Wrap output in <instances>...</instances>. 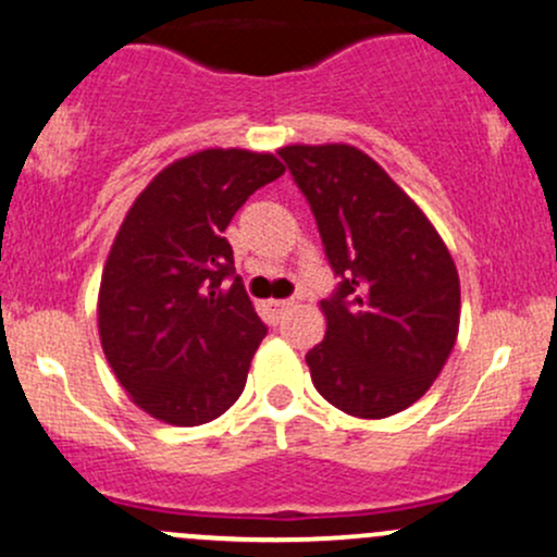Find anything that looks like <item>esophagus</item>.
Instances as JSON below:
<instances>
[{
    "mask_svg": "<svg viewBox=\"0 0 557 557\" xmlns=\"http://www.w3.org/2000/svg\"><path fill=\"white\" fill-rule=\"evenodd\" d=\"M294 307V301H290V298H272V301H267V309H269V314H272V318H283L285 312H288V309Z\"/></svg>",
    "mask_w": 557,
    "mask_h": 557,
    "instance_id": "1",
    "label": "esophagus"
}]
</instances>
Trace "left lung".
<instances>
[{
    "label": "left lung",
    "mask_w": 557,
    "mask_h": 557,
    "mask_svg": "<svg viewBox=\"0 0 557 557\" xmlns=\"http://www.w3.org/2000/svg\"><path fill=\"white\" fill-rule=\"evenodd\" d=\"M318 219L342 285L320 301L312 384L338 411L386 419L419 400L459 336V272L446 243L376 160L349 144L277 151Z\"/></svg>",
    "instance_id": "obj_1"
}]
</instances>
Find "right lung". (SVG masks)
Instances as JSON below:
<instances>
[{
  "mask_svg": "<svg viewBox=\"0 0 557 557\" xmlns=\"http://www.w3.org/2000/svg\"><path fill=\"white\" fill-rule=\"evenodd\" d=\"M285 165L269 151L202 149L171 162L127 210L98 290L116 382L175 426L219 419L243 395L267 327L234 272L224 230Z\"/></svg>",
  "mask_w": 557,
  "mask_h": 557,
  "instance_id": "right-lung-1",
  "label": "right lung"
}]
</instances>
